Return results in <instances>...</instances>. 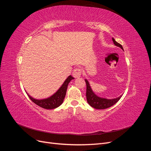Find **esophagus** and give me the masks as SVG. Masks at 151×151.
<instances>
[{"label":"esophagus","instance_id":"1","mask_svg":"<svg viewBox=\"0 0 151 151\" xmlns=\"http://www.w3.org/2000/svg\"><path fill=\"white\" fill-rule=\"evenodd\" d=\"M82 73V70L81 68H75V69L73 70L72 72V76L75 78H79Z\"/></svg>","mask_w":151,"mask_h":151}]
</instances>
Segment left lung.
Listing matches in <instances>:
<instances>
[{"label":"left lung","mask_w":151,"mask_h":151,"mask_svg":"<svg viewBox=\"0 0 151 151\" xmlns=\"http://www.w3.org/2000/svg\"><path fill=\"white\" fill-rule=\"evenodd\" d=\"M112 40L114 45H116V46L118 47H120L121 49L123 50V47L120 43H117L115 41V40L113 38H112ZM85 81L86 83L87 101H88V104L91 106H92L95 109H106V108L111 107L113 106V105H114L119 101V99L122 96V95H121L119 97H118L116 98H113V99H107V98L99 97L96 94L94 93L93 89H91V87L90 86L89 81L86 79H85Z\"/></svg>","instance_id":"8db88e82"}]
</instances>
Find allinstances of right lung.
Masks as SVG:
<instances>
[{
    "label": "right lung",
    "instance_id": "right-lung-1",
    "mask_svg": "<svg viewBox=\"0 0 151 151\" xmlns=\"http://www.w3.org/2000/svg\"><path fill=\"white\" fill-rule=\"evenodd\" d=\"M74 79V77L71 76H68L67 78L65 80L64 83H63L62 85L60 86V88H59L54 94H53L52 96H50V97L47 98L41 99H35L31 96L26 91V92L31 101L35 103L36 104L38 105L39 106L48 109H54L58 107L59 106H60L63 103L66 94L68 84H69L71 80Z\"/></svg>",
    "mask_w": 151,
    "mask_h": 151
}]
</instances>
